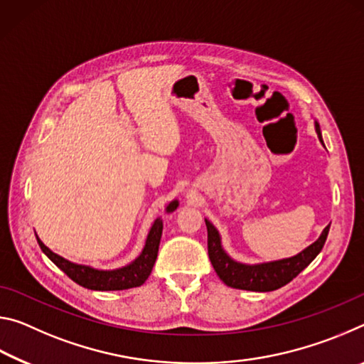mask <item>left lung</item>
Listing matches in <instances>:
<instances>
[{
    "label": "left lung",
    "instance_id": "1",
    "mask_svg": "<svg viewBox=\"0 0 364 364\" xmlns=\"http://www.w3.org/2000/svg\"><path fill=\"white\" fill-rule=\"evenodd\" d=\"M315 130L319 141L323 143L321 130H319L318 122H315ZM207 225V245H208V258L213 264V269L217 271L218 278L225 282L226 286L234 289H242V291H254V292H269L276 291L287 282H291L295 276L301 273L308 264L315 260L316 255L321 252L323 245L328 237L329 226L323 230L315 242L308 245L300 254L282 258V260L257 263V264H245L239 263L226 254L223 245H221L220 232L217 231L210 221L205 220Z\"/></svg>",
    "mask_w": 364,
    "mask_h": 364
}]
</instances>
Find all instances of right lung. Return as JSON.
I'll use <instances>...</instances> for the list:
<instances>
[{
  "label": "right lung",
  "mask_w": 364,
  "mask_h": 364,
  "mask_svg": "<svg viewBox=\"0 0 364 364\" xmlns=\"http://www.w3.org/2000/svg\"><path fill=\"white\" fill-rule=\"evenodd\" d=\"M178 200H171L165 208V212L171 213L176 210ZM164 230V221L162 218H156L154 221L149 234H147L144 249L141 252L138 258L127 264V267L117 268V269H96L86 264H77L69 260H65L64 257L54 254L51 249H48L45 244L40 241V237L36 236L41 250L45 252V255L51 260L58 268H60L64 273L69 276L72 281H75L77 284L83 286L91 291H123V289H132L144 284V281L149 278L151 271L156 263L157 252L160 237H162Z\"/></svg>",
  "instance_id": "obj_1"
}]
</instances>
